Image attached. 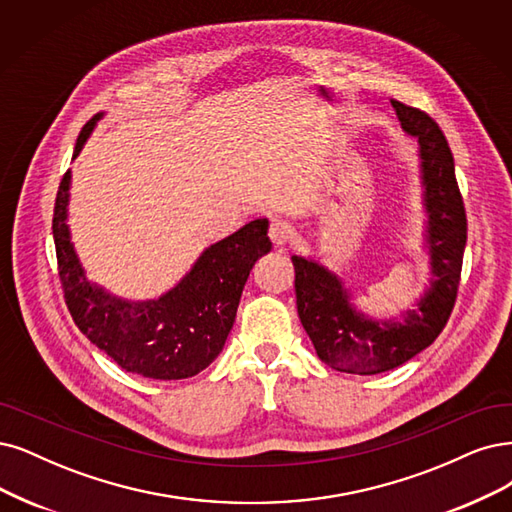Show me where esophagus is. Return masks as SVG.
I'll return each instance as SVG.
<instances>
[{
    "mask_svg": "<svg viewBox=\"0 0 512 512\" xmlns=\"http://www.w3.org/2000/svg\"><path fill=\"white\" fill-rule=\"evenodd\" d=\"M270 240L274 242V246H285L291 238H293V227L291 223L282 221V219H274L270 223V230H268Z\"/></svg>",
    "mask_w": 512,
    "mask_h": 512,
    "instance_id": "esophagus-1",
    "label": "esophagus"
}]
</instances>
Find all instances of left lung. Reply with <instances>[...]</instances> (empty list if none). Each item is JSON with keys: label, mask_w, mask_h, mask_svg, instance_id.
Listing matches in <instances>:
<instances>
[{"label": "left lung", "mask_w": 512, "mask_h": 512, "mask_svg": "<svg viewBox=\"0 0 512 512\" xmlns=\"http://www.w3.org/2000/svg\"><path fill=\"white\" fill-rule=\"evenodd\" d=\"M390 103L401 128L418 141L430 287L401 318L380 320L354 306L352 293L333 270L312 257H291L299 320L318 358L335 371L356 375L401 367L439 337L456 304L466 246L464 202L443 130L428 113Z\"/></svg>", "instance_id": "obj_1"}]
</instances>
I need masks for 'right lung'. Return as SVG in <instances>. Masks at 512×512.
<instances>
[{
	"mask_svg": "<svg viewBox=\"0 0 512 512\" xmlns=\"http://www.w3.org/2000/svg\"><path fill=\"white\" fill-rule=\"evenodd\" d=\"M103 118L97 113L80 132L73 160ZM71 170L54 204L52 234L67 308L78 329L124 371L151 380H185L211 365L230 335L244 282L255 261L270 253L268 219H255L202 251L173 289L156 299L130 301L86 276L73 249L69 217Z\"/></svg>",
	"mask_w": 512,
	"mask_h": 512,
	"instance_id": "add662e5",
	"label": "right lung"
}]
</instances>
